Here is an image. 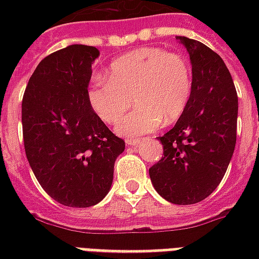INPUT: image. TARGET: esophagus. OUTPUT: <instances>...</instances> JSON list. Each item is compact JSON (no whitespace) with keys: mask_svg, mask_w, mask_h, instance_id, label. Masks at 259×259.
<instances>
[{"mask_svg":"<svg viewBox=\"0 0 259 259\" xmlns=\"http://www.w3.org/2000/svg\"><path fill=\"white\" fill-rule=\"evenodd\" d=\"M126 144L130 147H136L140 144V140H126Z\"/></svg>","mask_w":259,"mask_h":259,"instance_id":"obj_1","label":"esophagus"}]
</instances>
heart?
I'll list each match as a JSON object with an SVG mask.
<instances>
[{
	"instance_id": "heart-1",
	"label": "heart",
	"mask_w": 259,
	"mask_h": 259,
	"mask_svg": "<svg viewBox=\"0 0 259 259\" xmlns=\"http://www.w3.org/2000/svg\"><path fill=\"white\" fill-rule=\"evenodd\" d=\"M193 94L190 62L180 54L144 47L124 54L109 65L105 80H94L89 102L102 122L113 124L132 107L137 109L118 124V132L139 137L174 123L183 115Z\"/></svg>"
}]
</instances>
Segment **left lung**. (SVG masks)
Instances as JSON below:
<instances>
[{
    "label": "left lung",
    "mask_w": 259,
    "mask_h": 259,
    "mask_svg": "<svg viewBox=\"0 0 259 259\" xmlns=\"http://www.w3.org/2000/svg\"><path fill=\"white\" fill-rule=\"evenodd\" d=\"M190 55L193 94L159 140L163 157L150 168L158 194L172 204L200 202L226 174L236 146L237 93L223 59L205 44L178 36Z\"/></svg>",
    "instance_id": "1"
}]
</instances>
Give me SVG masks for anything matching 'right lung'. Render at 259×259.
Returning <instances> with one entry per match:
<instances>
[{
  "label": "right lung",
  "mask_w": 259,
  "mask_h": 259,
  "mask_svg": "<svg viewBox=\"0 0 259 259\" xmlns=\"http://www.w3.org/2000/svg\"><path fill=\"white\" fill-rule=\"evenodd\" d=\"M96 47L73 44L38 64L22 101L23 143L38 183L59 204L96 205L108 194L124 141L94 112L87 89Z\"/></svg>",
  "instance_id": "right-lung-1"
}]
</instances>
